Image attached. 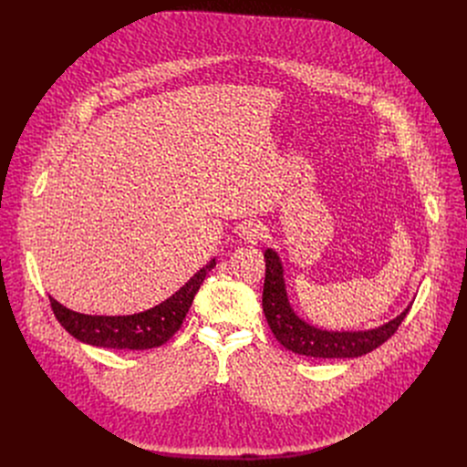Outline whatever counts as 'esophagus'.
<instances>
[{"instance_id":"34e87169","label":"esophagus","mask_w":467,"mask_h":467,"mask_svg":"<svg viewBox=\"0 0 467 467\" xmlns=\"http://www.w3.org/2000/svg\"><path fill=\"white\" fill-rule=\"evenodd\" d=\"M242 238L249 244H258L265 238V225L262 222H247L242 227Z\"/></svg>"}]
</instances>
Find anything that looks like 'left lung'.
Segmentation results:
<instances>
[{"label": "left lung", "instance_id": "1", "mask_svg": "<svg viewBox=\"0 0 467 467\" xmlns=\"http://www.w3.org/2000/svg\"><path fill=\"white\" fill-rule=\"evenodd\" d=\"M265 279L262 292V308L274 337L288 351L312 357V358H355L362 357L379 346H382L393 332L399 328L407 317L410 306H407L395 319L384 323L382 327L358 332H337V330H321L299 316L290 306L283 264L279 254L274 249H265Z\"/></svg>", "mask_w": 467, "mask_h": 467}]
</instances>
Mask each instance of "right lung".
Masks as SVG:
<instances>
[{
  "label": "right lung",
  "instance_id": "1",
  "mask_svg": "<svg viewBox=\"0 0 467 467\" xmlns=\"http://www.w3.org/2000/svg\"><path fill=\"white\" fill-rule=\"evenodd\" d=\"M216 265L213 258L181 290L161 305L130 316H88L62 306L49 296V303L58 323L83 344L109 349L142 351L166 344L181 328L192 301L203 285L207 274Z\"/></svg>",
  "mask_w": 467,
  "mask_h": 467
}]
</instances>
